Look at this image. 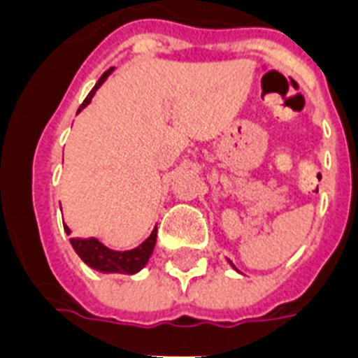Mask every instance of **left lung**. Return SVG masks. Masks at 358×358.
<instances>
[{
    "label": "left lung",
    "instance_id": "8db88e82",
    "mask_svg": "<svg viewBox=\"0 0 358 358\" xmlns=\"http://www.w3.org/2000/svg\"><path fill=\"white\" fill-rule=\"evenodd\" d=\"M232 267H234V266H232Z\"/></svg>",
    "mask_w": 358,
    "mask_h": 358
}]
</instances>
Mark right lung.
<instances>
[{
  "mask_svg": "<svg viewBox=\"0 0 358 358\" xmlns=\"http://www.w3.org/2000/svg\"><path fill=\"white\" fill-rule=\"evenodd\" d=\"M115 69L106 70L102 74V78L98 80V83L94 85L91 92H89V96L83 100V103L78 109V113H80L81 109L87 108L89 103H91L92 96L96 94V91L100 89L103 81L108 80L109 74L113 72ZM64 232L70 234V229L64 224ZM156 238H157V229L152 230V234L139 245V247H135L131 250H113L106 247V245L96 238H72L70 239V243L74 247V250L78 252L81 260L85 262L87 266L92 267V269H96V271L102 273H124V275H134V273L141 271L143 267L146 266V262L154 252V247H156Z\"/></svg>",
  "mask_w": 358,
  "mask_h": 358,
  "instance_id": "obj_1",
  "label": "right lung"
}]
</instances>
